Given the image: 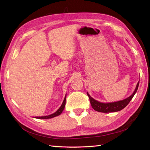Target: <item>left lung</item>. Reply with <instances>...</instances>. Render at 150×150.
<instances>
[{
  "label": "left lung",
  "instance_id": "left-lung-1",
  "mask_svg": "<svg viewBox=\"0 0 150 150\" xmlns=\"http://www.w3.org/2000/svg\"><path fill=\"white\" fill-rule=\"evenodd\" d=\"M139 81L137 85V87L135 90L133 92V93L131 95V96L129 97L128 98H126V99L120 100L118 102H115V103H102L100 102L97 101L96 100L93 99V98L91 97V96L89 95L88 93V96L90 98V101L92 108L93 109L98 111V112H103V113H110V112H116V111H120L122 110L123 108H125L127 105L129 104V103L132 99V98L134 96V95L137 91V89L139 87Z\"/></svg>",
  "mask_w": 150,
  "mask_h": 150
}]
</instances>
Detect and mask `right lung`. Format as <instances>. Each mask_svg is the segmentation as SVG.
Here are the masks:
<instances>
[{
  "label": "right lung",
  "mask_w": 150,
  "mask_h": 150,
  "mask_svg": "<svg viewBox=\"0 0 150 150\" xmlns=\"http://www.w3.org/2000/svg\"><path fill=\"white\" fill-rule=\"evenodd\" d=\"M66 96L64 97V100H63V103L61 105V106L59 108V109L57 110L56 112H55L52 115H47V116L35 117V118H37V119H51V118H53V117H55L56 116L59 115L60 114H61V113L62 112V111L64 110V107H65V105H66Z\"/></svg>",
  "instance_id": "right-lung-1"
}]
</instances>
